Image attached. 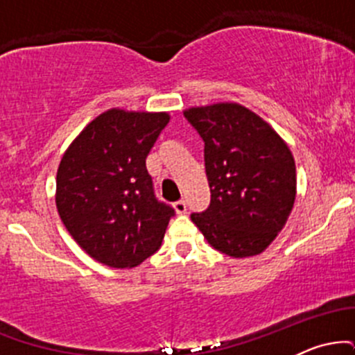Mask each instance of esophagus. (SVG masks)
I'll list each match as a JSON object with an SVG mask.
<instances>
[{
	"label": "esophagus",
	"mask_w": 355,
	"mask_h": 355,
	"mask_svg": "<svg viewBox=\"0 0 355 355\" xmlns=\"http://www.w3.org/2000/svg\"><path fill=\"white\" fill-rule=\"evenodd\" d=\"M173 207H175V210H177V214H180V215L187 214V203H185V200L175 202Z\"/></svg>",
	"instance_id": "1"
}]
</instances>
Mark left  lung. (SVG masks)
I'll return each instance as SVG.
<instances>
[{"mask_svg": "<svg viewBox=\"0 0 355 355\" xmlns=\"http://www.w3.org/2000/svg\"><path fill=\"white\" fill-rule=\"evenodd\" d=\"M202 137L210 205L190 218L215 250L242 259L262 254L295 202V162L267 121L237 103L185 110Z\"/></svg>", "mask_w": 355, "mask_h": 355, "instance_id": "8db88e82", "label": "left lung"}]
</instances>
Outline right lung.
Instances as JSON below:
<instances>
[{
	"instance_id": "obj_1",
	"label": "right lung",
	"mask_w": 355,
	"mask_h": 355,
	"mask_svg": "<svg viewBox=\"0 0 355 355\" xmlns=\"http://www.w3.org/2000/svg\"><path fill=\"white\" fill-rule=\"evenodd\" d=\"M168 113H101L75 138L56 173L61 222L89 257L130 268L162 245L175 210L155 197L146 157Z\"/></svg>"
}]
</instances>
